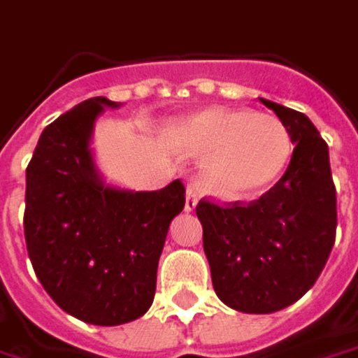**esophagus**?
Masks as SVG:
<instances>
[{
  "label": "esophagus",
  "mask_w": 358,
  "mask_h": 358,
  "mask_svg": "<svg viewBox=\"0 0 358 358\" xmlns=\"http://www.w3.org/2000/svg\"><path fill=\"white\" fill-rule=\"evenodd\" d=\"M198 200H200V194H198V190H196V186H188L186 188V204H184V210L186 212H194L196 206H198Z\"/></svg>",
  "instance_id": "34e87169"
}]
</instances>
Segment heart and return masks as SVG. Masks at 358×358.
Returning a JSON list of instances; mask_svg holds the SVG:
<instances>
[{"instance_id": "1", "label": "heart", "mask_w": 358, "mask_h": 358, "mask_svg": "<svg viewBox=\"0 0 358 358\" xmlns=\"http://www.w3.org/2000/svg\"><path fill=\"white\" fill-rule=\"evenodd\" d=\"M170 142L192 158H204L200 182L222 200H248L268 192L285 174L292 140L271 114L214 106L174 122Z\"/></svg>"}]
</instances>
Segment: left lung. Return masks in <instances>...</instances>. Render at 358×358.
<instances>
[{
	"instance_id": "left-lung-1",
	"label": "left lung",
	"mask_w": 358,
	"mask_h": 358,
	"mask_svg": "<svg viewBox=\"0 0 358 358\" xmlns=\"http://www.w3.org/2000/svg\"><path fill=\"white\" fill-rule=\"evenodd\" d=\"M260 101L287 126L294 144L285 176L248 206L204 200L196 206L214 290L226 306L248 315L276 313L310 290L336 232L327 142L304 114Z\"/></svg>"
}]
</instances>
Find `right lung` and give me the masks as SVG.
Listing matches in <instances>:
<instances>
[{
    "instance_id": "add662e5",
    "label": "right lung",
    "mask_w": 358,
    "mask_h": 358,
    "mask_svg": "<svg viewBox=\"0 0 358 358\" xmlns=\"http://www.w3.org/2000/svg\"><path fill=\"white\" fill-rule=\"evenodd\" d=\"M122 103L90 98L52 122L25 170L24 230L41 287L76 319L116 327L148 313L170 222L186 190L106 182L92 148L96 120Z\"/></svg>"
}]
</instances>
